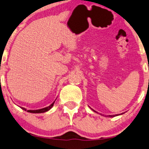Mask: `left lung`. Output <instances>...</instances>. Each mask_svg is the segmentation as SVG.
I'll list each match as a JSON object with an SVG mask.
<instances>
[{
  "label": "left lung",
  "instance_id": "1",
  "mask_svg": "<svg viewBox=\"0 0 149 149\" xmlns=\"http://www.w3.org/2000/svg\"><path fill=\"white\" fill-rule=\"evenodd\" d=\"M93 110V109H92ZM93 111H94V112H97L96 111H95L94 110H93ZM117 116V114H116V115H108V117H114V116Z\"/></svg>",
  "mask_w": 149,
  "mask_h": 149
}]
</instances>
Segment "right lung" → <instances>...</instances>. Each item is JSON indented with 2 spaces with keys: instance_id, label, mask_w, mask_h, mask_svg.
Masks as SVG:
<instances>
[{
  "instance_id": "obj_1",
  "label": "right lung",
  "mask_w": 149,
  "mask_h": 149,
  "mask_svg": "<svg viewBox=\"0 0 149 149\" xmlns=\"http://www.w3.org/2000/svg\"><path fill=\"white\" fill-rule=\"evenodd\" d=\"M54 104V102H53L52 104L50 105V106H48V107H46V108H42V109H39V110H27V112H31V113H43V112H47V111H48L49 109H50L53 106ZM20 108L22 109V110L26 111V108H22V107H20Z\"/></svg>"
}]
</instances>
